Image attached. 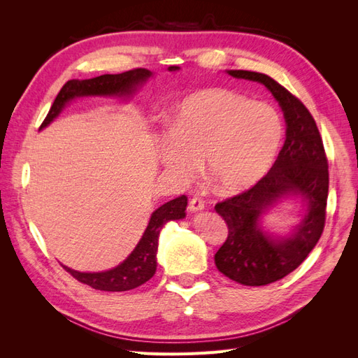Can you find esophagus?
<instances>
[{
  "label": "esophagus",
  "mask_w": 358,
  "mask_h": 358,
  "mask_svg": "<svg viewBox=\"0 0 358 358\" xmlns=\"http://www.w3.org/2000/svg\"><path fill=\"white\" fill-rule=\"evenodd\" d=\"M188 209H189L191 212H200V210L204 209V201H203L200 197H192V199L189 200Z\"/></svg>",
  "instance_id": "34e87169"
}]
</instances>
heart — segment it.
<instances>
[{
    "label": "heart",
    "mask_w": 358,
    "mask_h": 358,
    "mask_svg": "<svg viewBox=\"0 0 358 358\" xmlns=\"http://www.w3.org/2000/svg\"><path fill=\"white\" fill-rule=\"evenodd\" d=\"M282 138L284 122L275 107L233 91L204 90L180 101L158 158L169 175L185 183L204 161L215 189L233 196L267 175Z\"/></svg>",
    "instance_id": "obj_1"
}]
</instances>
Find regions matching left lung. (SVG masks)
Masks as SVG:
<instances>
[{"label": "left lung", "mask_w": 358, "mask_h": 358, "mask_svg": "<svg viewBox=\"0 0 358 358\" xmlns=\"http://www.w3.org/2000/svg\"><path fill=\"white\" fill-rule=\"evenodd\" d=\"M227 74L264 85L287 124L285 143L267 175L251 189L215 206L229 225V237L215 254L216 267L234 282L262 287L296 270L318 243L326 222L329 164L318 127L299 99L267 74L246 70ZM288 198L301 200V222L285 236L266 232L262 218Z\"/></svg>", "instance_id": "1"}]
</instances>
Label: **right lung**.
<instances>
[{"label":"right lung","instance_id":"obj_1","mask_svg":"<svg viewBox=\"0 0 358 358\" xmlns=\"http://www.w3.org/2000/svg\"><path fill=\"white\" fill-rule=\"evenodd\" d=\"M169 71H178L179 67L171 66ZM152 78V71L146 69H134L121 74H103L92 79H73L62 86L57 95L50 110L43 121L40 129L46 128L53 119L58 117L70 101L80 99V96H119V99H129L134 92ZM188 199L180 196L170 200L152 212L148 222L146 230L138 241L136 248L121 264L106 270V272H78L67 266L64 268L82 284L90 285L101 291H128L143 285L155 275L157 270V251L158 237L169 221H176L185 218V209Z\"/></svg>","mask_w":358,"mask_h":358}]
</instances>
